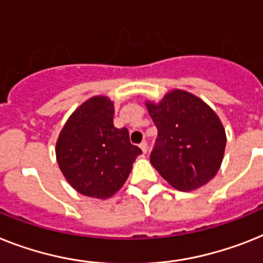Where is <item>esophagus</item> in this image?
<instances>
[{
  "label": "esophagus",
  "instance_id": "esophagus-1",
  "mask_svg": "<svg viewBox=\"0 0 263 263\" xmlns=\"http://www.w3.org/2000/svg\"><path fill=\"white\" fill-rule=\"evenodd\" d=\"M140 147L142 149V152H144V153H146V152H147V142H146V141H142V142L140 144Z\"/></svg>",
  "mask_w": 263,
  "mask_h": 263
}]
</instances>
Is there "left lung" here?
Returning <instances> with one entry per match:
<instances>
[{"label":"left lung","mask_w":263,"mask_h":263,"mask_svg":"<svg viewBox=\"0 0 263 263\" xmlns=\"http://www.w3.org/2000/svg\"><path fill=\"white\" fill-rule=\"evenodd\" d=\"M157 138L152 165L176 190L204 185L220 168L226 133L220 119L195 95L175 90L158 105L147 102Z\"/></svg>","instance_id":"obj_1"}]
</instances>
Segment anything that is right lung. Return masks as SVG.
I'll return each mask as SVG.
<instances>
[{
    "label": "right lung",
    "mask_w": 263,
    "mask_h": 263,
    "mask_svg": "<svg viewBox=\"0 0 263 263\" xmlns=\"http://www.w3.org/2000/svg\"><path fill=\"white\" fill-rule=\"evenodd\" d=\"M112 118L111 101L94 97L73 111L59 136L58 164L79 194L97 199L112 196L142 153L130 142L129 130L117 129Z\"/></svg>",
    "instance_id": "1"
}]
</instances>
